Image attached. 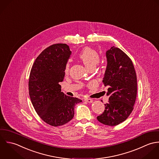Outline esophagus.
Returning a JSON list of instances; mask_svg holds the SVG:
<instances>
[{"mask_svg": "<svg viewBox=\"0 0 159 159\" xmlns=\"http://www.w3.org/2000/svg\"><path fill=\"white\" fill-rule=\"evenodd\" d=\"M85 101L89 102V103H92V102H93V100L92 99H90V98H86V99H85Z\"/></svg>", "mask_w": 159, "mask_h": 159, "instance_id": "obj_1", "label": "esophagus"}]
</instances>
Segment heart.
<instances>
[{
  "instance_id": "obj_1",
  "label": "heart",
  "mask_w": 159,
  "mask_h": 159,
  "mask_svg": "<svg viewBox=\"0 0 159 159\" xmlns=\"http://www.w3.org/2000/svg\"><path fill=\"white\" fill-rule=\"evenodd\" d=\"M79 57L88 69L95 67L96 64L99 63L100 60L99 55L97 51L90 47H86L84 48L79 53ZM69 63H67L66 64L64 70L65 72H67L69 71Z\"/></svg>"
}]
</instances>
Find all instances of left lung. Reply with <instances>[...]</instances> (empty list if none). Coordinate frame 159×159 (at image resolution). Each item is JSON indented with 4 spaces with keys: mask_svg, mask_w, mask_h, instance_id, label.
Wrapping results in <instances>:
<instances>
[{
    "mask_svg": "<svg viewBox=\"0 0 159 159\" xmlns=\"http://www.w3.org/2000/svg\"><path fill=\"white\" fill-rule=\"evenodd\" d=\"M107 67L102 82L107 87L108 103L97 117L101 124L115 126L125 121L133 109L136 94L137 80L131 59L120 48L112 47L106 52Z\"/></svg>",
    "mask_w": 159,
    "mask_h": 159,
    "instance_id": "left-lung-1",
    "label": "left lung"
}]
</instances>
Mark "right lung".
<instances>
[{
    "instance_id": "obj_1",
    "label": "right lung",
    "mask_w": 159,
    "mask_h": 159,
    "mask_svg": "<svg viewBox=\"0 0 159 159\" xmlns=\"http://www.w3.org/2000/svg\"><path fill=\"white\" fill-rule=\"evenodd\" d=\"M71 55L69 47L57 43L45 49L35 59L29 79V94L34 108L47 124L58 127L74 116V107L82 100L61 92L60 82Z\"/></svg>"
}]
</instances>
